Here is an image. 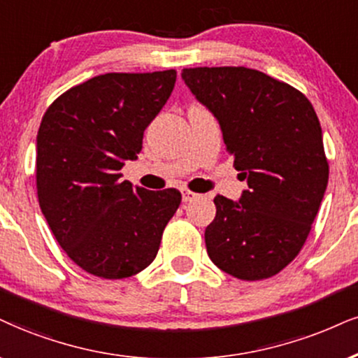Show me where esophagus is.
<instances>
[{"instance_id":"obj_1","label":"esophagus","mask_w":358,"mask_h":358,"mask_svg":"<svg viewBox=\"0 0 358 358\" xmlns=\"http://www.w3.org/2000/svg\"><path fill=\"white\" fill-rule=\"evenodd\" d=\"M197 197H199V194L189 191V189H184V191H182V201L184 202H191L194 199H197Z\"/></svg>"}]
</instances>
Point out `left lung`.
Returning <instances> with one entry per match:
<instances>
[{
  "instance_id": "left-lung-1",
  "label": "left lung",
  "mask_w": 358,
  "mask_h": 358,
  "mask_svg": "<svg viewBox=\"0 0 358 358\" xmlns=\"http://www.w3.org/2000/svg\"><path fill=\"white\" fill-rule=\"evenodd\" d=\"M182 79L217 117L247 179L239 202L215 196L207 254L241 280L279 273L306 244L329 182L319 117L301 91L244 66L186 68Z\"/></svg>"
}]
</instances>
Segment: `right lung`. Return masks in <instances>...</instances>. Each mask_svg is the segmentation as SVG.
<instances>
[{
    "label": "right lung",
    "mask_w": 358,
    "mask_h": 358,
    "mask_svg": "<svg viewBox=\"0 0 358 358\" xmlns=\"http://www.w3.org/2000/svg\"><path fill=\"white\" fill-rule=\"evenodd\" d=\"M174 69L108 73L71 87L44 113L36 139L41 213L68 257L87 273L124 279L156 259L180 204L178 189L122 180L174 90Z\"/></svg>",
    "instance_id": "obj_1"
}]
</instances>
